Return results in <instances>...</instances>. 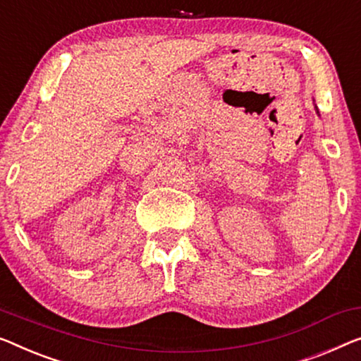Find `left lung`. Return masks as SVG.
Returning <instances> with one entry per match:
<instances>
[{
  "label": "left lung",
  "mask_w": 361,
  "mask_h": 361,
  "mask_svg": "<svg viewBox=\"0 0 361 361\" xmlns=\"http://www.w3.org/2000/svg\"><path fill=\"white\" fill-rule=\"evenodd\" d=\"M314 109H316V113H318V115H319V111H318V106H314Z\"/></svg>",
  "instance_id": "1"
}]
</instances>
